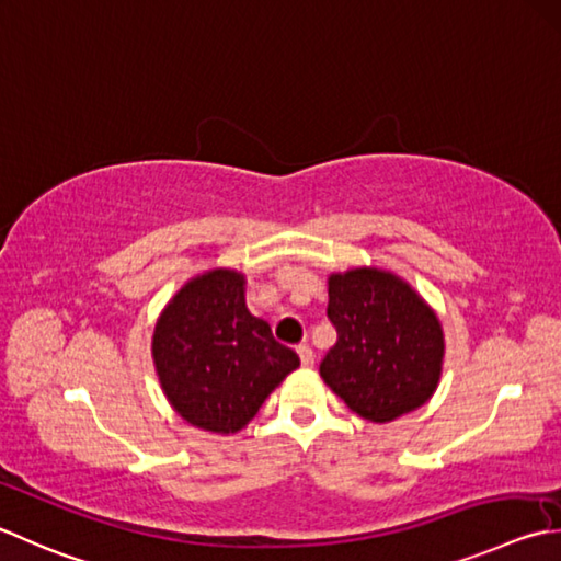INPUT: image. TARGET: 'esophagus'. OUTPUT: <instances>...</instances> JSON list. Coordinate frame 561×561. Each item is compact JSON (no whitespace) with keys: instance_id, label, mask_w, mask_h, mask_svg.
<instances>
[{"instance_id":"34e87169","label":"esophagus","mask_w":561,"mask_h":561,"mask_svg":"<svg viewBox=\"0 0 561 561\" xmlns=\"http://www.w3.org/2000/svg\"><path fill=\"white\" fill-rule=\"evenodd\" d=\"M296 353H299V357H301V367H313V350L309 347V345H299L296 347Z\"/></svg>"}]
</instances>
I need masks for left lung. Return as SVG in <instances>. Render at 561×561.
Listing matches in <instances>:
<instances>
[{
  "label": "left lung",
  "mask_w": 561,
  "mask_h": 561,
  "mask_svg": "<svg viewBox=\"0 0 561 561\" xmlns=\"http://www.w3.org/2000/svg\"><path fill=\"white\" fill-rule=\"evenodd\" d=\"M328 318L337 343L321 377L359 419L389 423L421 409L440 383L443 323L433 306L391 270L328 274Z\"/></svg>",
  "instance_id": "left-lung-1"
}]
</instances>
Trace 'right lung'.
<instances>
[{
  "mask_svg": "<svg viewBox=\"0 0 561 561\" xmlns=\"http://www.w3.org/2000/svg\"><path fill=\"white\" fill-rule=\"evenodd\" d=\"M152 365L172 411L194 427L233 435L299 367L245 304V274H196L164 306L152 333Z\"/></svg>",
  "mask_w": 561,
  "mask_h": 561,
  "instance_id": "1",
  "label": "right lung"
}]
</instances>
